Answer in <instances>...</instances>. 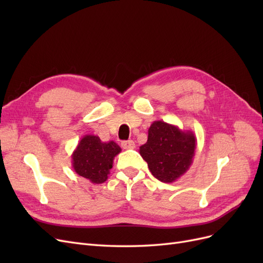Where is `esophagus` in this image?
<instances>
[{
  "instance_id": "1",
  "label": "esophagus",
  "mask_w": 263,
  "mask_h": 263,
  "mask_svg": "<svg viewBox=\"0 0 263 263\" xmlns=\"http://www.w3.org/2000/svg\"><path fill=\"white\" fill-rule=\"evenodd\" d=\"M122 147L124 149H134L135 148V142L133 140H126L122 141Z\"/></svg>"
}]
</instances>
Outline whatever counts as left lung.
<instances>
[{
    "label": "left lung",
    "instance_id": "left-lung-1",
    "mask_svg": "<svg viewBox=\"0 0 263 263\" xmlns=\"http://www.w3.org/2000/svg\"><path fill=\"white\" fill-rule=\"evenodd\" d=\"M196 137L193 132L155 121L148 129V140L139 154L159 181L172 183L186 173L193 162Z\"/></svg>",
    "mask_w": 263,
    "mask_h": 263
}]
</instances>
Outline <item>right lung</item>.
Returning <instances> with one entry per match:
<instances>
[{
	"instance_id": "1",
	"label": "right lung",
	"mask_w": 263,
	"mask_h": 263,
	"mask_svg": "<svg viewBox=\"0 0 263 263\" xmlns=\"http://www.w3.org/2000/svg\"><path fill=\"white\" fill-rule=\"evenodd\" d=\"M121 151V147L113 140L103 142L99 136L85 135L71 156L72 166L80 177L100 184L107 180L114 158Z\"/></svg>"
}]
</instances>
